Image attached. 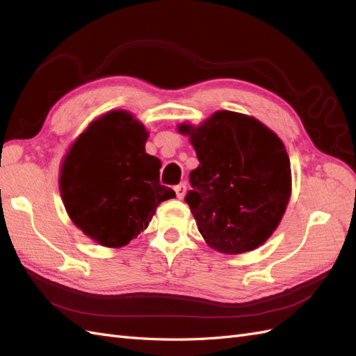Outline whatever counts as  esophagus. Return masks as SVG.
<instances>
[{
  "mask_svg": "<svg viewBox=\"0 0 356 356\" xmlns=\"http://www.w3.org/2000/svg\"><path fill=\"white\" fill-rule=\"evenodd\" d=\"M186 191H187V186L186 184H178L175 187V193H177V197L178 199H182L186 196Z\"/></svg>",
  "mask_w": 356,
  "mask_h": 356,
  "instance_id": "esophagus-1",
  "label": "esophagus"
}]
</instances>
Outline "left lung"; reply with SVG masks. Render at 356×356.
Returning <instances> with one entry per match:
<instances>
[{
  "mask_svg": "<svg viewBox=\"0 0 356 356\" xmlns=\"http://www.w3.org/2000/svg\"><path fill=\"white\" fill-rule=\"evenodd\" d=\"M200 165L187 193L203 239L222 254L263 245L281 222L291 196L284 143L254 117L217 111L199 126L182 123Z\"/></svg>",
  "mask_w": 356,
  "mask_h": 356,
  "instance_id": "8db88e82",
  "label": "left lung"
}]
</instances>
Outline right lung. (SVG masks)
Instances as JSON below:
<instances>
[{"label":"right lung","instance_id":"obj_1","mask_svg":"<svg viewBox=\"0 0 356 356\" xmlns=\"http://www.w3.org/2000/svg\"><path fill=\"white\" fill-rule=\"evenodd\" d=\"M148 132L123 110L93 120L63 159L59 188L72 222L90 239L120 248L147 229L175 191L160 184V160L145 153Z\"/></svg>","mask_w":356,"mask_h":356}]
</instances>
